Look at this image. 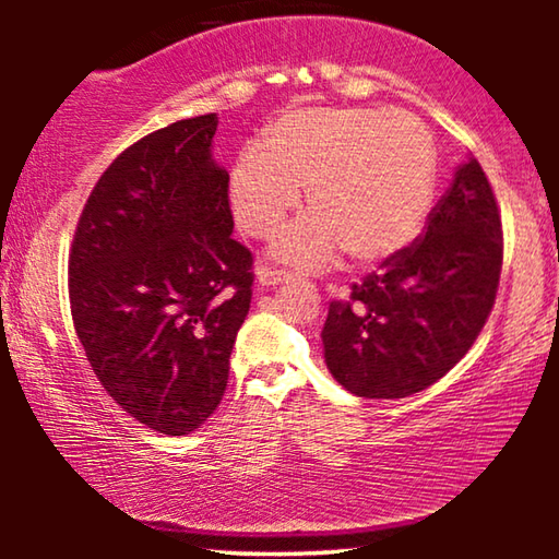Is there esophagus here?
<instances>
[{
  "mask_svg": "<svg viewBox=\"0 0 559 559\" xmlns=\"http://www.w3.org/2000/svg\"><path fill=\"white\" fill-rule=\"evenodd\" d=\"M257 278H259V283L261 286H278V283H286L288 278H293L288 271H278V269H269V266H261L259 271H257Z\"/></svg>",
  "mask_w": 559,
  "mask_h": 559,
  "instance_id": "obj_1",
  "label": "esophagus"
}]
</instances>
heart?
Instances as JSON below:
<instances>
[{
  "mask_svg": "<svg viewBox=\"0 0 559 559\" xmlns=\"http://www.w3.org/2000/svg\"><path fill=\"white\" fill-rule=\"evenodd\" d=\"M433 179L429 132L406 112L298 108L273 120L261 145L236 155L226 197L239 229L269 239L306 189L310 216L278 236L273 257L318 269L343 249L355 266L377 269L421 234Z\"/></svg>",
  "mask_w": 559,
  "mask_h": 559,
  "instance_id": "obj_1",
  "label": "heart"
}]
</instances>
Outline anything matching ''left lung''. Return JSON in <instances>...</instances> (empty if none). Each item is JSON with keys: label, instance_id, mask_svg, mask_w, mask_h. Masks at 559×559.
I'll return each mask as SVG.
<instances>
[{"label": "left lung", "instance_id": "obj_1", "mask_svg": "<svg viewBox=\"0 0 559 559\" xmlns=\"http://www.w3.org/2000/svg\"><path fill=\"white\" fill-rule=\"evenodd\" d=\"M503 231L478 159L463 163L427 231L382 273L333 300L323 328L330 374L365 400H402L468 353L496 302Z\"/></svg>", "mask_w": 559, "mask_h": 559}]
</instances>
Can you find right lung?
Instances as JSON below:
<instances>
[{
  "instance_id": "1",
  "label": "right lung",
  "mask_w": 559,
  "mask_h": 559,
  "mask_svg": "<svg viewBox=\"0 0 559 559\" xmlns=\"http://www.w3.org/2000/svg\"><path fill=\"white\" fill-rule=\"evenodd\" d=\"M216 112L112 159L75 226L69 298L98 382L147 429L185 437L219 406L251 306V251L231 239Z\"/></svg>"
}]
</instances>
